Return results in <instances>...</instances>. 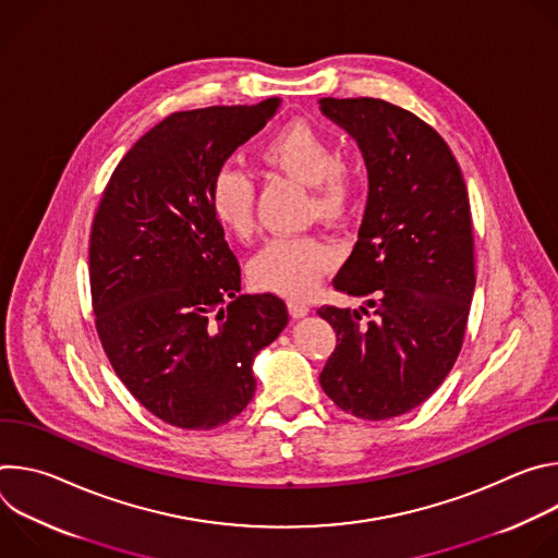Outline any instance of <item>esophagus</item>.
I'll list each match as a JSON object with an SVG mask.
<instances>
[{
  "instance_id": "34e87169",
  "label": "esophagus",
  "mask_w": 558,
  "mask_h": 558,
  "mask_svg": "<svg viewBox=\"0 0 558 558\" xmlns=\"http://www.w3.org/2000/svg\"><path fill=\"white\" fill-rule=\"evenodd\" d=\"M289 313L293 317H304L308 313V304L302 300H289Z\"/></svg>"
}]
</instances>
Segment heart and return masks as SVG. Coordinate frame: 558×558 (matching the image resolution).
I'll use <instances>...</instances> for the list:
<instances>
[{
  "instance_id": "1",
  "label": "heart",
  "mask_w": 558,
  "mask_h": 558,
  "mask_svg": "<svg viewBox=\"0 0 558 558\" xmlns=\"http://www.w3.org/2000/svg\"><path fill=\"white\" fill-rule=\"evenodd\" d=\"M258 158L265 168L308 185V214L340 225L353 211L362 174L351 158L338 156L331 136L311 121L293 119L280 125L260 145ZM209 207L218 225L245 241L254 233V185L233 166L220 168L209 181ZM333 252L317 238H276L252 260L250 276L256 287L304 298L333 267Z\"/></svg>"
}]
</instances>
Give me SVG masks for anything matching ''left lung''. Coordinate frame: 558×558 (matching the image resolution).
I'll list each match as a JSON object with an SVG mask.
<instances>
[{
  "instance_id": "1",
  "label": "left lung",
  "mask_w": 558,
  "mask_h": 558,
  "mask_svg": "<svg viewBox=\"0 0 558 558\" xmlns=\"http://www.w3.org/2000/svg\"><path fill=\"white\" fill-rule=\"evenodd\" d=\"M360 145L368 201L333 287L360 311L325 304L338 344L320 384L344 413L388 420L424 404L463 344L474 291L468 190L448 143L420 117L373 97L320 99Z\"/></svg>"
}]
</instances>
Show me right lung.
Masks as SVG:
<instances>
[{
    "mask_svg": "<svg viewBox=\"0 0 558 558\" xmlns=\"http://www.w3.org/2000/svg\"><path fill=\"white\" fill-rule=\"evenodd\" d=\"M280 99L174 112L114 168L90 231L101 347L158 420L211 430L252 402V362L287 327L274 293L238 295L241 265L209 207V181Z\"/></svg>",
    "mask_w": 558,
    "mask_h": 558,
    "instance_id": "1",
    "label": "right lung"
}]
</instances>
